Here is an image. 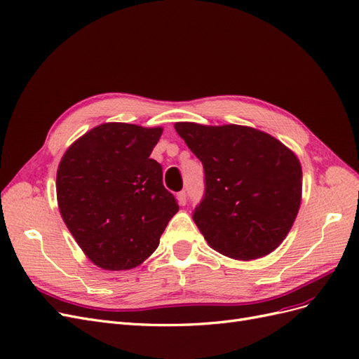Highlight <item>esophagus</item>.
I'll list each match as a JSON object with an SVG mask.
<instances>
[{
  "mask_svg": "<svg viewBox=\"0 0 359 359\" xmlns=\"http://www.w3.org/2000/svg\"><path fill=\"white\" fill-rule=\"evenodd\" d=\"M177 201H178V203L181 205V206H184L187 203V193L186 191H180L178 194H177Z\"/></svg>",
  "mask_w": 359,
  "mask_h": 359,
  "instance_id": "esophagus-1",
  "label": "esophagus"
}]
</instances>
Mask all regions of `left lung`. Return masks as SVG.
I'll return each mask as SVG.
<instances>
[{
  "mask_svg": "<svg viewBox=\"0 0 359 359\" xmlns=\"http://www.w3.org/2000/svg\"><path fill=\"white\" fill-rule=\"evenodd\" d=\"M175 130L203 165L205 191L193 220L206 243L240 260L274 252L301 205L298 157L252 127L177 123Z\"/></svg>",
  "mask_w": 359,
  "mask_h": 359,
  "instance_id": "obj_1",
  "label": "left lung"
}]
</instances>
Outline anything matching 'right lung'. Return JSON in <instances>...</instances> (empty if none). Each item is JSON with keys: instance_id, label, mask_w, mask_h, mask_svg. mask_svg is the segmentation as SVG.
Wrapping results in <instances>:
<instances>
[{"instance_id": "1", "label": "right lung", "mask_w": 359, "mask_h": 359, "mask_svg": "<svg viewBox=\"0 0 359 359\" xmlns=\"http://www.w3.org/2000/svg\"><path fill=\"white\" fill-rule=\"evenodd\" d=\"M163 128L97 126L64 153L57 199L64 223L94 265L132 269L153 255L180 210L149 158Z\"/></svg>"}]
</instances>
